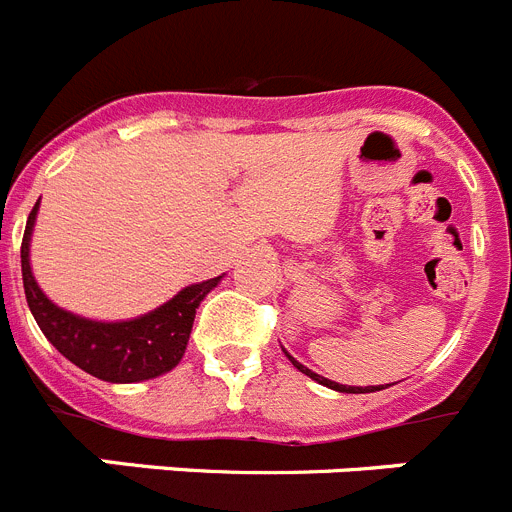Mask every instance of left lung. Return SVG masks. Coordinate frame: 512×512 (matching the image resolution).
I'll use <instances>...</instances> for the list:
<instances>
[{
    "instance_id": "8db88e82",
    "label": "left lung",
    "mask_w": 512,
    "mask_h": 512,
    "mask_svg": "<svg viewBox=\"0 0 512 512\" xmlns=\"http://www.w3.org/2000/svg\"><path fill=\"white\" fill-rule=\"evenodd\" d=\"M284 354H287V351H284ZM287 356H289V354H287ZM289 361H292V364H295L297 369H300L302 374H307V377H310V379H315V382L325 384V387H330V390H338V392H351V395H361V392H377V390H384V387H346V384L330 382V379H325V377H320V374L310 372V369H307V366H302L300 361H295V359H292V356H289Z\"/></svg>"
}]
</instances>
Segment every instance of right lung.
Listing matches in <instances>:
<instances>
[{
  "instance_id": "obj_1",
  "label": "right lung",
  "mask_w": 512,
  "mask_h": 512,
  "mask_svg": "<svg viewBox=\"0 0 512 512\" xmlns=\"http://www.w3.org/2000/svg\"><path fill=\"white\" fill-rule=\"evenodd\" d=\"M35 212H38V202L27 217L25 235H22V287H25L27 307L45 338L71 364L104 382H140V379H153L158 374L171 372L184 356L194 312L207 292L220 282V277L182 289L174 300L143 318L125 320V323H94L87 318H76L71 312L53 305L33 279L27 256H30Z\"/></svg>"
}]
</instances>
